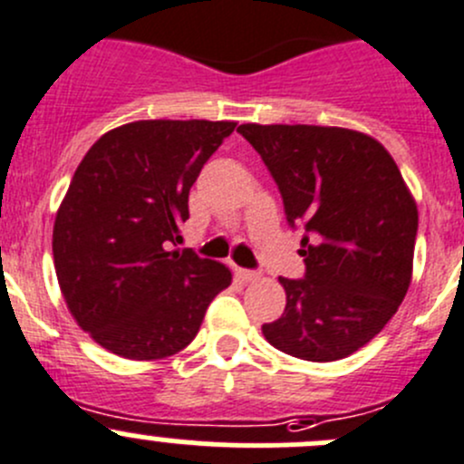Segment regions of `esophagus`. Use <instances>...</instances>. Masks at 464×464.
<instances>
[{
    "instance_id": "esophagus-1",
    "label": "esophagus",
    "mask_w": 464,
    "mask_h": 464,
    "mask_svg": "<svg viewBox=\"0 0 464 464\" xmlns=\"http://www.w3.org/2000/svg\"><path fill=\"white\" fill-rule=\"evenodd\" d=\"M237 276L246 283H254V280L260 278V271L258 269H237Z\"/></svg>"
}]
</instances>
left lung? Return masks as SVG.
Here are the masks:
<instances>
[{"label":"left lung","instance_id":"left-lung-1","mask_svg":"<svg viewBox=\"0 0 464 464\" xmlns=\"http://www.w3.org/2000/svg\"><path fill=\"white\" fill-rule=\"evenodd\" d=\"M237 132L274 177L292 228L303 227V278H280L287 305L262 334L305 362L357 353L404 301L418 206L382 143L321 125H256Z\"/></svg>","mask_w":464,"mask_h":464}]
</instances>
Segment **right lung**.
<instances>
[{
  "instance_id": "add662e5",
  "label": "right lung",
  "mask_w": 464,
  "mask_h": 464,
  "mask_svg": "<svg viewBox=\"0 0 464 464\" xmlns=\"http://www.w3.org/2000/svg\"><path fill=\"white\" fill-rule=\"evenodd\" d=\"M231 121H137L102 134L55 215L53 262L78 325L125 359H163L198 336L231 271L170 251L188 193Z\"/></svg>"
}]
</instances>
